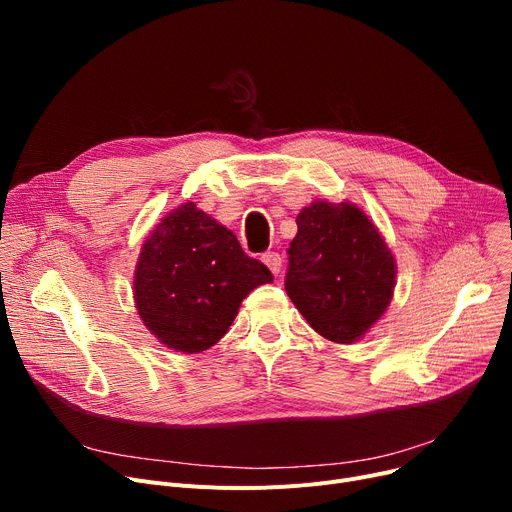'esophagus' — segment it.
<instances>
[{
	"label": "esophagus",
	"instance_id": "1",
	"mask_svg": "<svg viewBox=\"0 0 512 512\" xmlns=\"http://www.w3.org/2000/svg\"><path fill=\"white\" fill-rule=\"evenodd\" d=\"M263 263L267 265V267H270V270H272V274L274 276H278L280 272H282V257L278 255V253H274V251H267V253H263Z\"/></svg>",
	"mask_w": 512,
	"mask_h": 512
}]
</instances>
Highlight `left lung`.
Instances as JSON below:
<instances>
[{
	"label": "left lung",
	"instance_id": "8db88e82",
	"mask_svg": "<svg viewBox=\"0 0 512 512\" xmlns=\"http://www.w3.org/2000/svg\"><path fill=\"white\" fill-rule=\"evenodd\" d=\"M297 226L288 247V297L317 334L351 344L390 305L394 257L351 203L315 201L299 213Z\"/></svg>",
	"mask_w": 512,
	"mask_h": 512
}]
</instances>
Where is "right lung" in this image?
I'll list each match as a JSON object with an SVG mask.
<instances>
[{
  "label": "right lung",
  "instance_id": "right-lung-1",
  "mask_svg": "<svg viewBox=\"0 0 512 512\" xmlns=\"http://www.w3.org/2000/svg\"><path fill=\"white\" fill-rule=\"evenodd\" d=\"M272 280V272L242 251L228 228L195 203H184L145 240L134 303L159 342L193 355L218 342L242 299Z\"/></svg>",
  "mask_w": 512,
  "mask_h": 512
}]
</instances>
